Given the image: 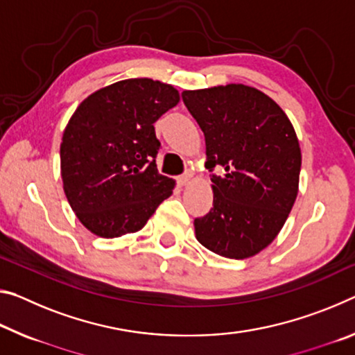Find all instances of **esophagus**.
Segmentation results:
<instances>
[{
	"label": "esophagus",
	"mask_w": 355,
	"mask_h": 355,
	"mask_svg": "<svg viewBox=\"0 0 355 355\" xmlns=\"http://www.w3.org/2000/svg\"><path fill=\"white\" fill-rule=\"evenodd\" d=\"M189 180H191V173H184V175L177 178V183L180 184V187H187V184L189 183Z\"/></svg>",
	"instance_id": "esophagus-1"
}]
</instances>
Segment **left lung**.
Returning a JSON list of instances; mask_svg holds the SVG:
<instances>
[{
	"label": "left lung",
	"mask_w": 355,
	"mask_h": 355,
	"mask_svg": "<svg viewBox=\"0 0 355 355\" xmlns=\"http://www.w3.org/2000/svg\"><path fill=\"white\" fill-rule=\"evenodd\" d=\"M183 103L205 136L213 208L196 239L229 259L256 256L277 239L299 193L302 151L284 110L261 89L229 83L187 89Z\"/></svg>",
	"instance_id": "8db88e82"
}]
</instances>
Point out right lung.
Masks as SVG:
<instances>
[{
	"label": "right lung",
	"mask_w": 355,
	"mask_h": 355,
	"mask_svg": "<svg viewBox=\"0 0 355 355\" xmlns=\"http://www.w3.org/2000/svg\"><path fill=\"white\" fill-rule=\"evenodd\" d=\"M180 103L168 83L126 78L89 94L64 128L61 178L76 216L98 237L137 232L175 180L161 175L153 123Z\"/></svg>",
	"instance_id": "right-lung-1"
}]
</instances>
